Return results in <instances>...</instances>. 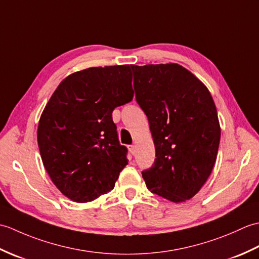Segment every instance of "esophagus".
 <instances>
[{
    "mask_svg": "<svg viewBox=\"0 0 259 259\" xmlns=\"http://www.w3.org/2000/svg\"><path fill=\"white\" fill-rule=\"evenodd\" d=\"M135 150H136L135 145H130L129 146V151L131 152V155H135Z\"/></svg>",
    "mask_w": 259,
    "mask_h": 259,
    "instance_id": "1",
    "label": "esophagus"
}]
</instances>
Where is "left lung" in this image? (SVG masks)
Wrapping results in <instances>:
<instances>
[{"label":"left lung","instance_id":"obj_1","mask_svg":"<svg viewBox=\"0 0 259 259\" xmlns=\"http://www.w3.org/2000/svg\"><path fill=\"white\" fill-rule=\"evenodd\" d=\"M136 100L144 110L156 148L142 171L147 188L172 202L201 189L217 158L221 125L206 85L177 63L131 65Z\"/></svg>","mask_w":259,"mask_h":259}]
</instances>
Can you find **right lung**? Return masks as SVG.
I'll return each instance as SVG.
<instances>
[{"label": "right lung", "mask_w": 259, "mask_h": 259, "mask_svg": "<svg viewBox=\"0 0 259 259\" xmlns=\"http://www.w3.org/2000/svg\"><path fill=\"white\" fill-rule=\"evenodd\" d=\"M130 65L98 67L67 76L41 114L37 145L57 188L76 202L95 200L114 188L126 164L114 108L133 100Z\"/></svg>", "instance_id": "right-lung-1"}]
</instances>
